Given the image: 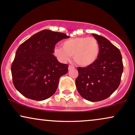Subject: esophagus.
Here are the masks:
<instances>
[{
    "mask_svg": "<svg viewBox=\"0 0 135 135\" xmlns=\"http://www.w3.org/2000/svg\"><path fill=\"white\" fill-rule=\"evenodd\" d=\"M74 69V66L72 65H69V70H72Z\"/></svg>",
    "mask_w": 135,
    "mask_h": 135,
    "instance_id": "obj_1",
    "label": "esophagus"
}]
</instances>
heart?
Segmentation results:
<instances>
[{"label": "heart", "instance_id": "obj_1", "mask_svg": "<svg viewBox=\"0 0 135 135\" xmlns=\"http://www.w3.org/2000/svg\"><path fill=\"white\" fill-rule=\"evenodd\" d=\"M62 48L55 47L53 53L61 62H66L73 56L74 61L81 66L93 64L100 55L98 42L94 37H77L66 40Z\"/></svg>", "mask_w": 135, "mask_h": 135}]
</instances>
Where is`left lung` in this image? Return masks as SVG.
Segmentation results:
<instances>
[{
    "label": "left lung",
    "instance_id": "obj_1",
    "mask_svg": "<svg viewBox=\"0 0 135 135\" xmlns=\"http://www.w3.org/2000/svg\"><path fill=\"white\" fill-rule=\"evenodd\" d=\"M92 35L98 42L100 55L93 64L77 68L79 75L75 84L82 97L94 102L107 98L117 89L121 80L123 63L118 48L104 37Z\"/></svg>",
    "mask_w": 135,
    "mask_h": 135
}]
</instances>
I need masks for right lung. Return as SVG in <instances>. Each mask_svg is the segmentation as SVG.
<instances>
[{
    "label": "right lung",
    "instance_id": "right-lung-1",
    "mask_svg": "<svg viewBox=\"0 0 135 135\" xmlns=\"http://www.w3.org/2000/svg\"><path fill=\"white\" fill-rule=\"evenodd\" d=\"M69 37L61 32L44 30L20 45L11 65L13 84L20 93L36 101L53 95L69 65L59 62L52 53L57 42Z\"/></svg>",
    "mask_w": 135,
    "mask_h": 135
}]
</instances>
